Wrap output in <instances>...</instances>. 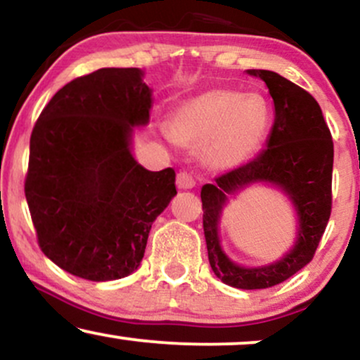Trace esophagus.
<instances>
[{"label":"esophagus","mask_w":360,"mask_h":360,"mask_svg":"<svg viewBox=\"0 0 360 360\" xmlns=\"http://www.w3.org/2000/svg\"><path fill=\"white\" fill-rule=\"evenodd\" d=\"M176 184L179 189H193L194 186H196V181H194V177L191 174H188V172H179L176 177Z\"/></svg>","instance_id":"esophagus-1"}]
</instances>
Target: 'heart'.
Returning a JSON list of instances; mask_svg holds the SVG:
<instances>
[{
    "mask_svg": "<svg viewBox=\"0 0 360 360\" xmlns=\"http://www.w3.org/2000/svg\"><path fill=\"white\" fill-rule=\"evenodd\" d=\"M271 122L270 105L262 95L210 89L186 98L169 119L177 144L199 149L211 171H235L255 158Z\"/></svg>",
    "mask_w": 360,
    "mask_h": 360,
    "instance_id": "heart-1",
    "label": "heart"
}]
</instances>
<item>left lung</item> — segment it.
<instances>
[{"mask_svg": "<svg viewBox=\"0 0 360 360\" xmlns=\"http://www.w3.org/2000/svg\"><path fill=\"white\" fill-rule=\"evenodd\" d=\"M265 82L275 122L266 149L253 161L219 176L201 189L202 228L214 275L229 287L270 288L288 280L314 258L330 218L333 142L322 109L309 92L271 70H246ZM257 184L283 192L296 211V240L280 260L259 267L233 262L222 250L219 224L229 198Z\"/></svg>", "mask_w": 360, "mask_h": 360, "instance_id": "8db88e82", "label": "left lung"}]
</instances>
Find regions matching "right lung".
I'll list each match as a JSON object with an SVG mask.
<instances>
[{"instance_id": "right-lung-1", "label": "right lung", "mask_w": 360, "mask_h": 360, "mask_svg": "<svg viewBox=\"0 0 360 360\" xmlns=\"http://www.w3.org/2000/svg\"><path fill=\"white\" fill-rule=\"evenodd\" d=\"M153 89L141 68H101L56 92L30 139L25 181L43 253L79 278L129 276L159 214L176 196V172L147 171L134 158Z\"/></svg>"}]
</instances>
